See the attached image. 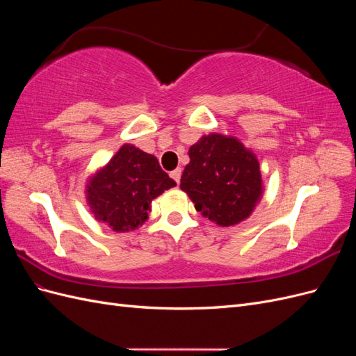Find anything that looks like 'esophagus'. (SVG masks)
Returning a JSON list of instances; mask_svg holds the SVG:
<instances>
[{
	"instance_id": "obj_1",
	"label": "esophagus",
	"mask_w": 356,
	"mask_h": 356,
	"mask_svg": "<svg viewBox=\"0 0 356 356\" xmlns=\"http://www.w3.org/2000/svg\"><path fill=\"white\" fill-rule=\"evenodd\" d=\"M170 177L174 178V181L177 182V184H179V179H181V169L178 168V169H175V170H172V172H170Z\"/></svg>"
}]
</instances>
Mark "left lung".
<instances>
[{
    "label": "left lung",
    "instance_id": "8db88e82",
    "mask_svg": "<svg viewBox=\"0 0 356 356\" xmlns=\"http://www.w3.org/2000/svg\"><path fill=\"white\" fill-rule=\"evenodd\" d=\"M188 156L179 187L196 211L220 227L250 218L264 193L252 149L234 136L209 134L190 147Z\"/></svg>",
    "mask_w": 356,
    "mask_h": 356
}]
</instances>
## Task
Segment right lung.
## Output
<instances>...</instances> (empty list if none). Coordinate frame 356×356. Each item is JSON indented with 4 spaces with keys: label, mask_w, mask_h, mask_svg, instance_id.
Wrapping results in <instances>:
<instances>
[{
    "label": "right lung",
    "mask_w": 356,
    "mask_h": 356,
    "mask_svg": "<svg viewBox=\"0 0 356 356\" xmlns=\"http://www.w3.org/2000/svg\"><path fill=\"white\" fill-rule=\"evenodd\" d=\"M175 186L153 154L123 144L108 163L89 177L86 200L96 220L117 233H126L141 227L152 202Z\"/></svg>",
    "instance_id": "right-lung-1"
}]
</instances>
